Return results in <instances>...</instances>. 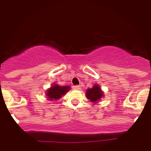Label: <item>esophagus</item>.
<instances>
[{"label": "esophagus", "mask_w": 151, "mask_h": 151, "mask_svg": "<svg viewBox=\"0 0 151 151\" xmlns=\"http://www.w3.org/2000/svg\"><path fill=\"white\" fill-rule=\"evenodd\" d=\"M73 89H76V90H79V89H80L81 88H80V86L76 85V86H73Z\"/></svg>", "instance_id": "esophagus-1"}]
</instances>
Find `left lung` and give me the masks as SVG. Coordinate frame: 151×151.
I'll return each instance as SVG.
<instances>
[{
  "instance_id": "8db88e82",
  "label": "left lung",
  "mask_w": 151,
  "mask_h": 151,
  "mask_svg": "<svg viewBox=\"0 0 151 151\" xmlns=\"http://www.w3.org/2000/svg\"><path fill=\"white\" fill-rule=\"evenodd\" d=\"M86 96L91 101L96 102L103 96L101 89L98 85H94L91 89H87Z\"/></svg>"
}]
</instances>
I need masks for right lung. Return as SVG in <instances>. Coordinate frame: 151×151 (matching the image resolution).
Segmentation results:
<instances>
[{
    "mask_svg": "<svg viewBox=\"0 0 151 151\" xmlns=\"http://www.w3.org/2000/svg\"><path fill=\"white\" fill-rule=\"evenodd\" d=\"M70 89V87L69 86H60L58 84H54L53 86L48 89L47 96L50 100H57L61 98L64 94H65Z\"/></svg>",
    "mask_w": 151,
    "mask_h": 151,
    "instance_id": "add662e5",
    "label": "right lung"
}]
</instances>
